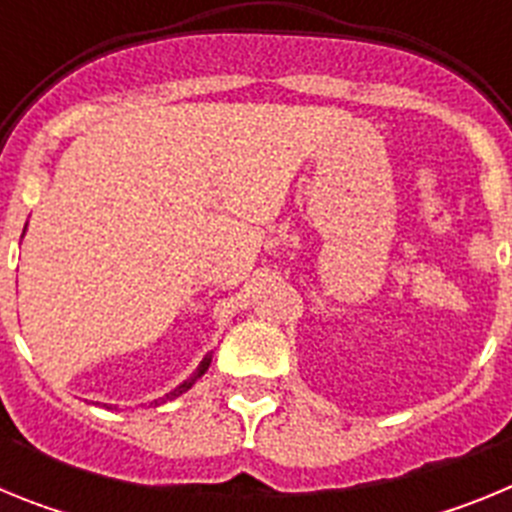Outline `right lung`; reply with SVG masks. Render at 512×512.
<instances>
[{
  "instance_id": "1",
  "label": "right lung",
  "mask_w": 512,
  "mask_h": 512,
  "mask_svg": "<svg viewBox=\"0 0 512 512\" xmlns=\"http://www.w3.org/2000/svg\"><path fill=\"white\" fill-rule=\"evenodd\" d=\"M210 361H212V351H210V354H207V356H205V359H202V361H200V366H197V372H194V374H192V377H189V379H184V382H182V384H179V387H174V390H171V392H169V395H164V397H158V400H153V402H151V405H158V402L174 400V397L184 395V392H187V390H189V387H192V384H194V382H197V379H200V377H202V374H205V372H207V369H210ZM110 408H112V405H110Z\"/></svg>"
}]
</instances>
